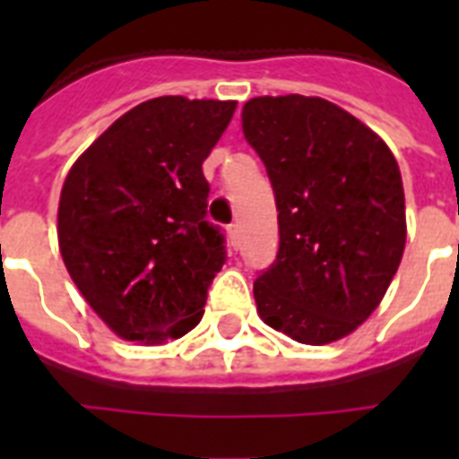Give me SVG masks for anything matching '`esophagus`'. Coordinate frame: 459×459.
Listing matches in <instances>:
<instances>
[{
    "label": "esophagus",
    "mask_w": 459,
    "mask_h": 459,
    "mask_svg": "<svg viewBox=\"0 0 459 459\" xmlns=\"http://www.w3.org/2000/svg\"><path fill=\"white\" fill-rule=\"evenodd\" d=\"M229 243L233 250L240 247V229H238V223H230L229 226Z\"/></svg>",
    "instance_id": "1"
}]
</instances>
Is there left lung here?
<instances>
[{
	"label": "left lung",
	"mask_w": 459,
	"mask_h": 459,
	"mask_svg": "<svg viewBox=\"0 0 459 459\" xmlns=\"http://www.w3.org/2000/svg\"><path fill=\"white\" fill-rule=\"evenodd\" d=\"M279 212V252L255 281L257 312L305 345L352 333L405 250V193L384 140L321 97H255L240 114Z\"/></svg>",
	"instance_id": "left-lung-1"
}]
</instances>
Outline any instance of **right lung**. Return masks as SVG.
<instances>
[{"label": "right lung", "instance_id": "add662e5", "mask_svg": "<svg viewBox=\"0 0 459 459\" xmlns=\"http://www.w3.org/2000/svg\"><path fill=\"white\" fill-rule=\"evenodd\" d=\"M236 102L154 97L117 118L68 171L59 250L71 279L124 341L159 345L200 324L226 238L207 221L202 161Z\"/></svg>", "mask_w": 459, "mask_h": 459}]
</instances>
